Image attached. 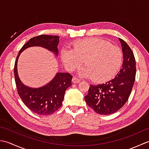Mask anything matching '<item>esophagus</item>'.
<instances>
[{
	"label": "esophagus",
	"instance_id": "1",
	"mask_svg": "<svg viewBox=\"0 0 149 149\" xmlns=\"http://www.w3.org/2000/svg\"><path fill=\"white\" fill-rule=\"evenodd\" d=\"M72 82L74 83H79L81 82V79H79L77 78V77H74L72 78Z\"/></svg>",
	"mask_w": 149,
	"mask_h": 149
}]
</instances>
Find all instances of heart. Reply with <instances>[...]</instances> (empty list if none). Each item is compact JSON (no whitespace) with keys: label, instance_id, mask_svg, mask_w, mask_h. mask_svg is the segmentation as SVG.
I'll return each mask as SVG.
<instances>
[{"label":"heart","instance_id":"b5f03b06","mask_svg":"<svg viewBox=\"0 0 149 149\" xmlns=\"http://www.w3.org/2000/svg\"><path fill=\"white\" fill-rule=\"evenodd\" d=\"M61 58L68 71H74L83 63L81 74L93 78L97 83H104L115 76L122 62V52L118 47L111 45L97 38L81 40L71 45V50L63 49Z\"/></svg>","mask_w":149,"mask_h":149}]
</instances>
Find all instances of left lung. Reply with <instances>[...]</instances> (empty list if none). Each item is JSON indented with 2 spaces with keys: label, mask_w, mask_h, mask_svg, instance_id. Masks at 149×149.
<instances>
[{
  "label": "left lung",
  "mask_w": 149,
  "mask_h": 149,
  "mask_svg": "<svg viewBox=\"0 0 149 149\" xmlns=\"http://www.w3.org/2000/svg\"><path fill=\"white\" fill-rule=\"evenodd\" d=\"M122 45L123 61L116 77L104 84L90 85L84 97L88 106L100 115H110L122 108L127 102L133 87L136 76L134 54L125 41Z\"/></svg>",
  "instance_id": "obj_1"
}]
</instances>
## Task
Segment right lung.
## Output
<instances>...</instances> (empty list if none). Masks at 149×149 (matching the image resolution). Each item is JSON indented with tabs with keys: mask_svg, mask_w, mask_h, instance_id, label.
<instances>
[{
	"mask_svg": "<svg viewBox=\"0 0 149 149\" xmlns=\"http://www.w3.org/2000/svg\"><path fill=\"white\" fill-rule=\"evenodd\" d=\"M59 36L40 35L32 38L24 44L16 59L14 74L18 93L28 108L38 115H49L62 106L65 91L72 85V75L69 73H57L53 79L42 87L34 88L22 83L17 72V63L20 53L31 47L39 46L48 49L58 55V45Z\"/></svg>",
	"mask_w": 149,
	"mask_h": 149,
	"instance_id": "obj_1",
	"label": "right lung"
}]
</instances>
